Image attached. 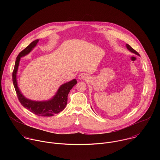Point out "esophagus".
Instances as JSON below:
<instances>
[{
    "instance_id": "34e87169",
    "label": "esophagus",
    "mask_w": 160,
    "mask_h": 160,
    "mask_svg": "<svg viewBox=\"0 0 160 160\" xmlns=\"http://www.w3.org/2000/svg\"><path fill=\"white\" fill-rule=\"evenodd\" d=\"M87 78H88V75L85 73H81L78 75V79L79 80H86Z\"/></svg>"
}]
</instances>
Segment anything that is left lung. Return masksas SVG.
Instances as JSON below:
<instances>
[{
	"instance_id": "1",
	"label": "left lung",
	"mask_w": 160,
	"mask_h": 160,
	"mask_svg": "<svg viewBox=\"0 0 160 160\" xmlns=\"http://www.w3.org/2000/svg\"><path fill=\"white\" fill-rule=\"evenodd\" d=\"M126 46H127V48L130 52H133V53H134V54H137V55H139V54L138 52H137L136 51H135L132 48H131L128 44H126Z\"/></svg>"
}]
</instances>
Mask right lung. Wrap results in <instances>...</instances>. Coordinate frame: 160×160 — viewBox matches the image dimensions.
I'll list each match as a JSON object with an SVG mask.
<instances>
[{
    "mask_svg": "<svg viewBox=\"0 0 160 160\" xmlns=\"http://www.w3.org/2000/svg\"><path fill=\"white\" fill-rule=\"evenodd\" d=\"M38 42V40L32 42L25 49L20 52L17 56L12 72V82L18 98L22 106H23L36 115L40 117H52L55 114L62 111L65 108L68 102V95L73 87L77 83V82L76 79H73L72 81L62 84L58 90L56 95L49 101H35L28 99L24 97V96H22L18 87L16 80V74L20 58L29 54L36 46Z\"/></svg>",
    "mask_w": 160,
    "mask_h": 160,
    "instance_id": "obj_1",
    "label": "right lung"
}]
</instances>
